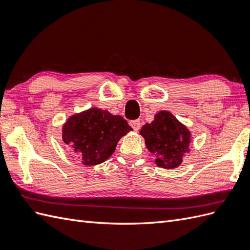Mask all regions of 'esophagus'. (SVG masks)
<instances>
[{
    "instance_id": "obj_1",
    "label": "esophagus",
    "mask_w": 250,
    "mask_h": 250,
    "mask_svg": "<svg viewBox=\"0 0 250 250\" xmlns=\"http://www.w3.org/2000/svg\"><path fill=\"white\" fill-rule=\"evenodd\" d=\"M130 125L133 128L134 131H139L141 128V121L140 120H132V121H130Z\"/></svg>"
}]
</instances>
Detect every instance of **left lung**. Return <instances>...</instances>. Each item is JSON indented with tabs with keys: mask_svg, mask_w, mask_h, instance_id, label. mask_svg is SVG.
Wrapping results in <instances>:
<instances>
[{
	"mask_svg": "<svg viewBox=\"0 0 250 250\" xmlns=\"http://www.w3.org/2000/svg\"><path fill=\"white\" fill-rule=\"evenodd\" d=\"M145 139L147 149L156 156L159 167H178L189 152L191 132L167 110H160L150 124H145L140 131Z\"/></svg>",
	"mask_w": 250,
	"mask_h": 250,
	"instance_id": "left-lung-1",
	"label": "left lung"
}]
</instances>
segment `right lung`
Masks as SVG:
<instances>
[{"label":"right lung","instance_id":"obj_1","mask_svg":"<svg viewBox=\"0 0 250 250\" xmlns=\"http://www.w3.org/2000/svg\"><path fill=\"white\" fill-rule=\"evenodd\" d=\"M132 131L126 120L108 110L91 107L74 114L62 125V140L86 167L104 162L117 143Z\"/></svg>","mask_w":250,"mask_h":250}]
</instances>
